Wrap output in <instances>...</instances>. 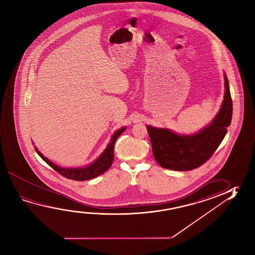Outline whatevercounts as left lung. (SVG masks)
<instances>
[{"label": "left lung", "instance_id": "1", "mask_svg": "<svg viewBox=\"0 0 255 255\" xmlns=\"http://www.w3.org/2000/svg\"><path fill=\"white\" fill-rule=\"evenodd\" d=\"M221 108L213 121L192 135H182L166 128L146 126L155 161L161 167L190 171L199 167L216 151L227 133L232 117V100L227 75Z\"/></svg>", "mask_w": 255, "mask_h": 255}]
</instances>
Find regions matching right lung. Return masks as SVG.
<instances>
[{
    "label": "right lung",
    "mask_w": 255,
    "mask_h": 255,
    "mask_svg": "<svg viewBox=\"0 0 255 255\" xmlns=\"http://www.w3.org/2000/svg\"><path fill=\"white\" fill-rule=\"evenodd\" d=\"M126 127H122L119 129L114 132L111 139L109 141V145L105 148V150L101 153V155L93 162L84 167L78 168H64L60 167L59 165L55 164L50 161L49 159L45 157L43 154L38 150L37 147L34 146V149L36 151L41 158L48 163L50 167L54 169L55 171H58L59 174L66 177L70 180H77V181H83V180H92L96 178L98 176L103 174L105 171H108L110 166L112 165L114 160V146L117 141V138L121 135L125 130Z\"/></svg>",
    "instance_id": "add662e5"
}]
</instances>
